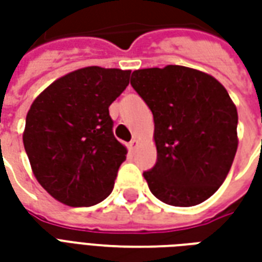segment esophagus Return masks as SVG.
Listing matches in <instances>:
<instances>
[{
	"mask_svg": "<svg viewBox=\"0 0 262 262\" xmlns=\"http://www.w3.org/2000/svg\"><path fill=\"white\" fill-rule=\"evenodd\" d=\"M136 146H137V140L136 139H132L130 142H129V148L133 150V148H136Z\"/></svg>",
	"mask_w": 262,
	"mask_h": 262,
	"instance_id": "34e87169",
	"label": "esophagus"
}]
</instances>
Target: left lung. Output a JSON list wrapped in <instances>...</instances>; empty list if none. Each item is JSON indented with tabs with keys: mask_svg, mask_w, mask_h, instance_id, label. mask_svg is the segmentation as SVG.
<instances>
[{
	"mask_svg": "<svg viewBox=\"0 0 262 262\" xmlns=\"http://www.w3.org/2000/svg\"><path fill=\"white\" fill-rule=\"evenodd\" d=\"M130 84L153 112L157 161L143 172L151 193L172 206L202 203L236 156V105L214 77L184 66L136 70Z\"/></svg>",
	"mask_w": 262,
	"mask_h": 262,
	"instance_id": "8db88e82",
	"label": "left lung"
}]
</instances>
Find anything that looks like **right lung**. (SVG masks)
<instances>
[{"label":"right lung","instance_id":"add662e5","mask_svg":"<svg viewBox=\"0 0 262 262\" xmlns=\"http://www.w3.org/2000/svg\"><path fill=\"white\" fill-rule=\"evenodd\" d=\"M130 70L85 67L66 74L33 101L24 146L39 184L59 202L97 205L114 189L126 147L114 136L109 106Z\"/></svg>","mask_w":262,"mask_h":262}]
</instances>
